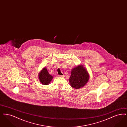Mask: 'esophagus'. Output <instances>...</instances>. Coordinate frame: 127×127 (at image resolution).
Listing matches in <instances>:
<instances>
[{
  "label": "esophagus",
  "mask_w": 127,
  "mask_h": 127,
  "mask_svg": "<svg viewBox=\"0 0 127 127\" xmlns=\"http://www.w3.org/2000/svg\"><path fill=\"white\" fill-rule=\"evenodd\" d=\"M60 77H61V78H63V77H64V75H60Z\"/></svg>",
  "instance_id": "34e87169"
}]
</instances>
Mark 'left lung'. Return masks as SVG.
Here are the masks:
<instances>
[{
	"label": "left lung",
	"mask_w": 127,
	"mask_h": 127,
	"mask_svg": "<svg viewBox=\"0 0 127 127\" xmlns=\"http://www.w3.org/2000/svg\"><path fill=\"white\" fill-rule=\"evenodd\" d=\"M70 77L69 83L73 88L78 89L84 87L89 79L88 71L82 65L73 68Z\"/></svg>",
	"instance_id": "1"
}]
</instances>
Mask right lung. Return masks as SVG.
Returning <instances> with one entry per match:
<instances>
[{
  "label": "right lung",
  "instance_id": "1",
  "mask_svg": "<svg viewBox=\"0 0 127 127\" xmlns=\"http://www.w3.org/2000/svg\"><path fill=\"white\" fill-rule=\"evenodd\" d=\"M38 75L40 81L42 84L45 85L49 84L53 79V77L48 73L46 67H44Z\"/></svg>",
  "mask_w": 127,
  "mask_h": 127
}]
</instances>
